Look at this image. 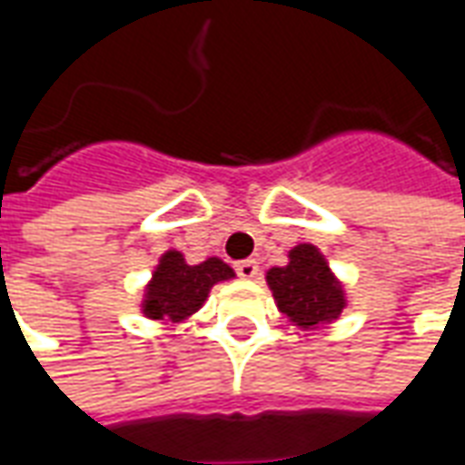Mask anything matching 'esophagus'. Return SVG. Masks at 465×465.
<instances>
[{
	"mask_svg": "<svg viewBox=\"0 0 465 465\" xmlns=\"http://www.w3.org/2000/svg\"><path fill=\"white\" fill-rule=\"evenodd\" d=\"M235 272H238V275L242 280L258 278V272H260L258 260H240L238 265H235Z\"/></svg>",
	"mask_w": 465,
	"mask_h": 465,
	"instance_id": "obj_1",
	"label": "esophagus"
}]
</instances>
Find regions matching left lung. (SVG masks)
I'll list each match as a JSON object with an SVG mask.
<instances>
[{"label":"left lung","mask_w":465,"mask_h":465,"mask_svg":"<svg viewBox=\"0 0 465 465\" xmlns=\"http://www.w3.org/2000/svg\"><path fill=\"white\" fill-rule=\"evenodd\" d=\"M268 285L278 311L301 331L338 321L345 308V291L332 275L328 260L311 242L288 252V265L268 270Z\"/></svg>","instance_id":"8db88e82"}]
</instances>
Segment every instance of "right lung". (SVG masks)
Wrapping results in <instances>:
<instances>
[{
  "label": "right lung",
  "mask_w": 465,
  "mask_h": 465,
  "mask_svg": "<svg viewBox=\"0 0 465 465\" xmlns=\"http://www.w3.org/2000/svg\"><path fill=\"white\" fill-rule=\"evenodd\" d=\"M230 278H235V270L220 258L190 265L183 252L167 250L144 288L143 312L150 321L183 322L203 308L213 285Z\"/></svg>",
  "instance_id": "1"
}]
</instances>
